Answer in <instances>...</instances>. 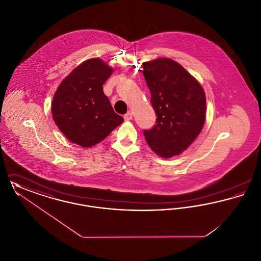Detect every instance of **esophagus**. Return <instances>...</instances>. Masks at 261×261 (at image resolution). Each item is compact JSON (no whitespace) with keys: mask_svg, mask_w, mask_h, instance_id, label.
Here are the masks:
<instances>
[{"mask_svg":"<svg viewBox=\"0 0 261 261\" xmlns=\"http://www.w3.org/2000/svg\"><path fill=\"white\" fill-rule=\"evenodd\" d=\"M123 117H124V119L126 121L131 120V119L133 118V113L131 112H128L126 114H124V116H123Z\"/></svg>","mask_w":261,"mask_h":261,"instance_id":"1","label":"esophagus"}]
</instances>
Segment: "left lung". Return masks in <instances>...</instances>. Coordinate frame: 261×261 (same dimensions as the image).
I'll return each instance as SVG.
<instances>
[{
	"label": "left lung",
	"instance_id": "obj_1",
	"mask_svg": "<svg viewBox=\"0 0 261 261\" xmlns=\"http://www.w3.org/2000/svg\"><path fill=\"white\" fill-rule=\"evenodd\" d=\"M155 125L144 130L150 149L162 158L180 154L194 142L205 119L206 99L199 82L170 59L143 62Z\"/></svg>",
	"mask_w": 261,
	"mask_h": 261
}]
</instances>
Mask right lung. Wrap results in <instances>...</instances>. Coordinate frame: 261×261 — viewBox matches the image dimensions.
<instances>
[{
    "mask_svg": "<svg viewBox=\"0 0 261 261\" xmlns=\"http://www.w3.org/2000/svg\"><path fill=\"white\" fill-rule=\"evenodd\" d=\"M112 68L99 59L81 63L58 88L51 103L53 118L70 142L89 148L123 122L105 95L102 85Z\"/></svg>",
    "mask_w": 261,
    "mask_h": 261,
    "instance_id": "obj_1",
    "label": "right lung"
}]
</instances>
